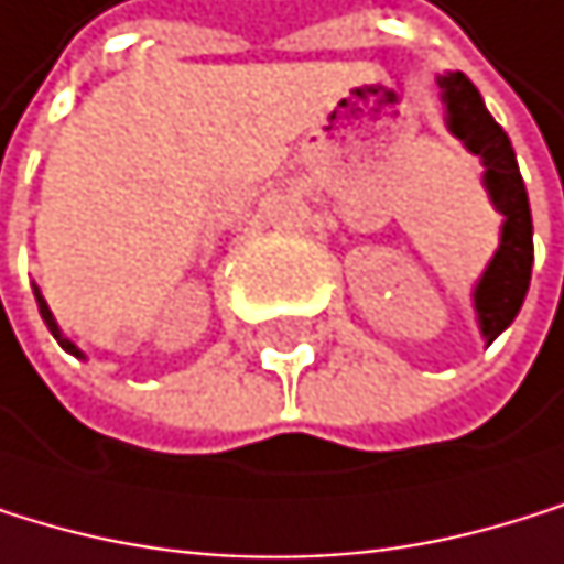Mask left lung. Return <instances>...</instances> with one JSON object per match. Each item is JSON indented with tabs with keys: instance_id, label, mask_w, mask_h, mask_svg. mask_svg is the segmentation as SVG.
I'll use <instances>...</instances> for the list:
<instances>
[{
	"instance_id": "obj_1",
	"label": "left lung",
	"mask_w": 564,
	"mask_h": 564,
	"mask_svg": "<svg viewBox=\"0 0 564 564\" xmlns=\"http://www.w3.org/2000/svg\"><path fill=\"white\" fill-rule=\"evenodd\" d=\"M446 105V126L449 132L484 160V186L490 193V204L503 214L500 227V248L490 258L484 279L473 289V310L480 319L484 340L494 344L500 333L514 323L521 313V303L531 285V265H534V238H531V207L528 189L518 170V155L510 145L507 132L487 111L480 91L473 87L466 74H446L438 77Z\"/></svg>"
}]
</instances>
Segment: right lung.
Wrapping results in <instances>:
<instances>
[{
    "label": "right lung",
    "instance_id": "right-lung-1",
    "mask_svg": "<svg viewBox=\"0 0 564 564\" xmlns=\"http://www.w3.org/2000/svg\"><path fill=\"white\" fill-rule=\"evenodd\" d=\"M36 306H40V316H43V323L50 326V333H54V340H57V344H61L64 350H70L74 357H84V354H80V350H77V347H74V344H70V340L64 337V333H61V326H57L54 313H50V306H46V299L40 295V289H36Z\"/></svg>",
    "mask_w": 564,
    "mask_h": 564
}]
</instances>
